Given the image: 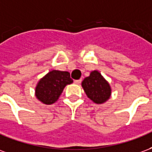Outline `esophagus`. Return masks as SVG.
<instances>
[{
  "mask_svg": "<svg viewBox=\"0 0 152 152\" xmlns=\"http://www.w3.org/2000/svg\"><path fill=\"white\" fill-rule=\"evenodd\" d=\"M81 82H82V79H78V80H75V84H80Z\"/></svg>",
  "mask_w": 152,
  "mask_h": 152,
  "instance_id": "obj_1",
  "label": "esophagus"
}]
</instances>
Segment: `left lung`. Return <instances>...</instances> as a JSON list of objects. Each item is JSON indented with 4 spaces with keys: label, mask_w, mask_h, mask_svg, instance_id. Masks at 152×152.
Here are the masks:
<instances>
[{
    "label": "left lung",
    "mask_w": 152,
    "mask_h": 152,
    "mask_svg": "<svg viewBox=\"0 0 152 152\" xmlns=\"http://www.w3.org/2000/svg\"><path fill=\"white\" fill-rule=\"evenodd\" d=\"M82 87L87 97L98 104L107 101L111 96L110 85L97 70L91 71L90 76L84 78Z\"/></svg>",
    "instance_id": "left-lung-1"
}]
</instances>
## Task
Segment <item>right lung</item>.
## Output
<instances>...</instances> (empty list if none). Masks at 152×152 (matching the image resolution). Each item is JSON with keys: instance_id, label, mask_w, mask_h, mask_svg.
<instances>
[{"instance_id": "add662e5", "label": "right lung", "mask_w": 152, "mask_h": 152, "mask_svg": "<svg viewBox=\"0 0 152 152\" xmlns=\"http://www.w3.org/2000/svg\"><path fill=\"white\" fill-rule=\"evenodd\" d=\"M72 83L69 72L52 70L39 81L35 96L44 104H52L59 99L65 86Z\"/></svg>"}]
</instances>
